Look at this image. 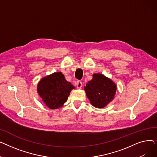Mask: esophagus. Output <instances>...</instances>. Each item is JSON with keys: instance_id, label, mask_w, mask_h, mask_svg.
<instances>
[{"instance_id": "1", "label": "esophagus", "mask_w": 157, "mask_h": 157, "mask_svg": "<svg viewBox=\"0 0 157 157\" xmlns=\"http://www.w3.org/2000/svg\"><path fill=\"white\" fill-rule=\"evenodd\" d=\"M76 86H77L78 88H81L82 87V86H83V84H82V82L80 81H78L76 82Z\"/></svg>"}]
</instances>
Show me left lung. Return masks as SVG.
<instances>
[{
    "label": "left lung",
    "instance_id": "obj_1",
    "mask_svg": "<svg viewBox=\"0 0 157 157\" xmlns=\"http://www.w3.org/2000/svg\"><path fill=\"white\" fill-rule=\"evenodd\" d=\"M84 88L92 105L103 108L113 100L117 85L103 74H94L92 79L88 82Z\"/></svg>",
    "mask_w": 157,
    "mask_h": 157
}]
</instances>
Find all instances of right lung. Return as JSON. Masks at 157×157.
Here are the masks:
<instances>
[{
	"mask_svg": "<svg viewBox=\"0 0 157 157\" xmlns=\"http://www.w3.org/2000/svg\"><path fill=\"white\" fill-rule=\"evenodd\" d=\"M74 87L60 72H54L41 79L37 85V93L49 109H58L67 101Z\"/></svg>",
	"mask_w": 157,
	"mask_h": 157,
	"instance_id": "add662e5",
	"label": "right lung"
}]
</instances>
